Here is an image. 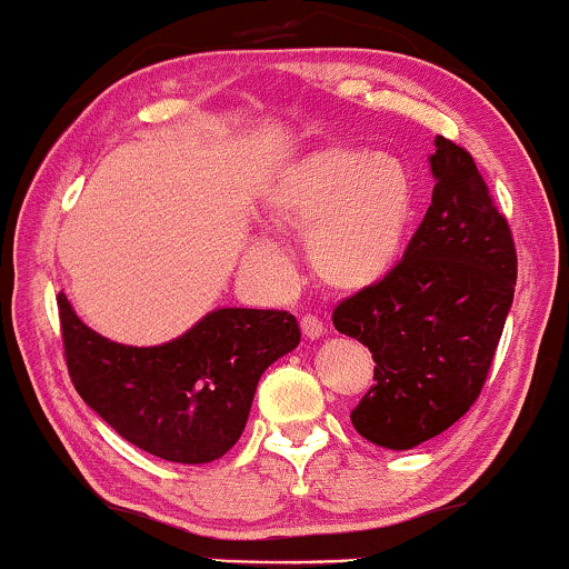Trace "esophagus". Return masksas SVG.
Returning <instances> with one entry per match:
<instances>
[{"instance_id":"obj_1","label":"esophagus","mask_w":569,"mask_h":569,"mask_svg":"<svg viewBox=\"0 0 569 569\" xmlns=\"http://www.w3.org/2000/svg\"><path fill=\"white\" fill-rule=\"evenodd\" d=\"M300 329H302V333H306V339H321L323 333H326L323 323L318 321L316 316H302V321H300Z\"/></svg>"}]
</instances>
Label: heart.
Masks as SVG:
<instances>
[{
	"mask_svg": "<svg viewBox=\"0 0 569 569\" xmlns=\"http://www.w3.org/2000/svg\"><path fill=\"white\" fill-rule=\"evenodd\" d=\"M419 181L399 154L357 144H323L298 154L274 176L263 217L277 232L306 238L308 267L331 292L370 290L391 274L415 228ZM248 259L271 277L287 256L259 236Z\"/></svg>",
	"mask_w": 569,
	"mask_h": 569,
	"instance_id": "heart-1",
	"label": "heart"
}]
</instances>
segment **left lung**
Segmentation results:
<instances>
[{"instance_id":"8db88e82","label":"left lung","mask_w":569,"mask_h":569,"mask_svg":"<svg viewBox=\"0 0 569 569\" xmlns=\"http://www.w3.org/2000/svg\"><path fill=\"white\" fill-rule=\"evenodd\" d=\"M432 204L383 282L333 310V326L372 352L376 383L355 430L409 450L456 425L479 399L516 292L508 220L463 147L435 137Z\"/></svg>"}]
</instances>
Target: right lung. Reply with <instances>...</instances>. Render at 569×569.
I'll list each match as a JSON object with an SVG mask.
<instances>
[{
  "mask_svg": "<svg viewBox=\"0 0 569 569\" xmlns=\"http://www.w3.org/2000/svg\"><path fill=\"white\" fill-rule=\"evenodd\" d=\"M69 378L131 446L173 463L222 458L246 430L263 370L300 345L287 310L217 308L178 339L129 347L100 337L59 292Z\"/></svg>",
  "mask_w": 569,
  "mask_h": 569,
  "instance_id": "obj_1",
  "label": "right lung"
}]
</instances>
